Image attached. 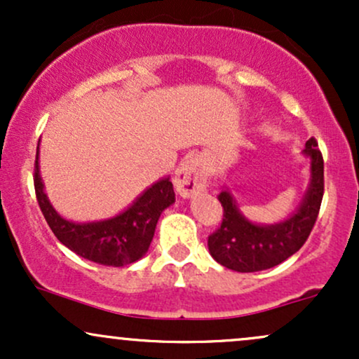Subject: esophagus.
Masks as SVG:
<instances>
[{
	"mask_svg": "<svg viewBox=\"0 0 359 359\" xmlns=\"http://www.w3.org/2000/svg\"><path fill=\"white\" fill-rule=\"evenodd\" d=\"M174 185L182 197H192L208 187V175L197 156H187L180 163L175 172Z\"/></svg>",
	"mask_w": 359,
	"mask_h": 359,
	"instance_id": "esophagus-1",
	"label": "esophagus"
}]
</instances>
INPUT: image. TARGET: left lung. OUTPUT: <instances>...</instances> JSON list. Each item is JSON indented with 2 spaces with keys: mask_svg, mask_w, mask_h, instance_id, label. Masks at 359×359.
Returning a JSON list of instances; mask_svg holds the SVG:
<instances>
[{
  "mask_svg": "<svg viewBox=\"0 0 359 359\" xmlns=\"http://www.w3.org/2000/svg\"><path fill=\"white\" fill-rule=\"evenodd\" d=\"M304 155L311 160V180L297 211L275 224H257L245 217L226 185L217 196L224 209L221 228L208 240L209 253L226 269L250 273L277 266L302 248L319 214L324 194V160L314 138Z\"/></svg>",
  "mask_w": 359,
  "mask_h": 359,
  "instance_id": "left-lung-1",
  "label": "left lung"
}]
</instances>
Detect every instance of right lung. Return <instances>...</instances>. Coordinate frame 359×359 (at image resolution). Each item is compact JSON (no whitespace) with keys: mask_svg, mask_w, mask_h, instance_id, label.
I'll return each mask as SVG.
<instances>
[{"mask_svg":"<svg viewBox=\"0 0 359 359\" xmlns=\"http://www.w3.org/2000/svg\"><path fill=\"white\" fill-rule=\"evenodd\" d=\"M34 184L36 201L57 240L79 257L106 266H126L145 257L154 240L160 214L175 203L170 177H165L140 194L133 204L116 216L90 222L65 219L53 209L45 194L39 165V147Z\"/></svg>","mask_w":359,"mask_h":359,"instance_id":"right-lung-1","label":"right lung"}]
</instances>
